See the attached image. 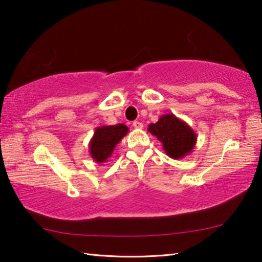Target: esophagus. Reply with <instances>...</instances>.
Wrapping results in <instances>:
<instances>
[{"label":"esophagus","instance_id":"34e87169","mask_svg":"<svg viewBox=\"0 0 262 262\" xmlns=\"http://www.w3.org/2000/svg\"><path fill=\"white\" fill-rule=\"evenodd\" d=\"M133 127H134L135 129H142V128H143V123L140 121H134L133 122Z\"/></svg>","mask_w":262,"mask_h":262}]
</instances>
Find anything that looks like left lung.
<instances>
[{
  "mask_svg": "<svg viewBox=\"0 0 262 262\" xmlns=\"http://www.w3.org/2000/svg\"><path fill=\"white\" fill-rule=\"evenodd\" d=\"M147 130L161 142L166 155L173 159L188 156L197 142L192 128L173 113L161 116L156 123H150Z\"/></svg>",
  "mask_w": 262,
  "mask_h": 262,
  "instance_id": "left-lung-1",
  "label": "left lung"
}]
</instances>
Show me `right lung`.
Segmentation results:
<instances>
[{
  "mask_svg": "<svg viewBox=\"0 0 262 262\" xmlns=\"http://www.w3.org/2000/svg\"><path fill=\"white\" fill-rule=\"evenodd\" d=\"M128 128L123 123L97 127L89 142V154L95 163L102 164L110 158L117 144L127 135Z\"/></svg>",
  "mask_w": 262,
  "mask_h": 262,
  "instance_id": "add662e5",
  "label": "right lung"
}]
</instances>
